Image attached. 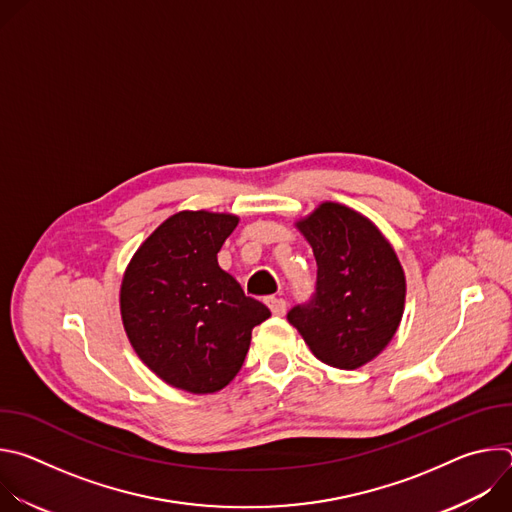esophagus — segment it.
I'll use <instances>...</instances> for the list:
<instances>
[{"instance_id": "esophagus-1", "label": "esophagus", "mask_w": 512, "mask_h": 512, "mask_svg": "<svg viewBox=\"0 0 512 512\" xmlns=\"http://www.w3.org/2000/svg\"><path fill=\"white\" fill-rule=\"evenodd\" d=\"M267 306H269L273 316H283L285 310H287V304L281 298H267Z\"/></svg>"}]
</instances>
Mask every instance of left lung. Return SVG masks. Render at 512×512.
Segmentation results:
<instances>
[{
    "label": "left lung",
    "instance_id": "8db88e82",
    "mask_svg": "<svg viewBox=\"0 0 512 512\" xmlns=\"http://www.w3.org/2000/svg\"><path fill=\"white\" fill-rule=\"evenodd\" d=\"M314 249L318 279L308 304L287 312L314 356L352 371L379 356L405 308V273L395 249L360 212L322 202L296 223Z\"/></svg>",
    "mask_w": 512,
    "mask_h": 512
}]
</instances>
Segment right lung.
<instances>
[{
	"mask_svg": "<svg viewBox=\"0 0 512 512\" xmlns=\"http://www.w3.org/2000/svg\"><path fill=\"white\" fill-rule=\"evenodd\" d=\"M237 225L227 212H176L141 243L121 281L133 350L164 383L194 395L237 377L253 328L271 316L218 267L216 253Z\"/></svg>",
	"mask_w": 512,
	"mask_h": 512,
	"instance_id": "add662e5",
	"label": "right lung"
}]
</instances>
